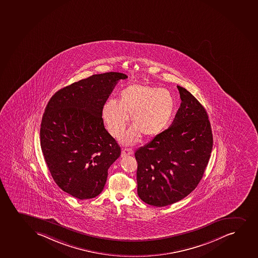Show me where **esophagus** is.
Segmentation results:
<instances>
[{
  "label": "esophagus",
  "mask_w": 258,
  "mask_h": 258,
  "mask_svg": "<svg viewBox=\"0 0 258 258\" xmlns=\"http://www.w3.org/2000/svg\"><path fill=\"white\" fill-rule=\"evenodd\" d=\"M134 150L132 149H123L121 151V157H126L127 155H133Z\"/></svg>",
  "instance_id": "34e87169"
}]
</instances>
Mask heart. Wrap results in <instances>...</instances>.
Masks as SVG:
<instances>
[{
    "label": "heart",
    "mask_w": 258,
    "mask_h": 258,
    "mask_svg": "<svg viewBox=\"0 0 258 258\" xmlns=\"http://www.w3.org/2000/svg\"><path fill=\"white\" fill-rule=\"evenodd\" d=\"M173 94L166 89L133 83L119 93L118 101L109 99L103 104L102 115L109 133L121 137L131 115V127L121 143L132 145L141 135L145 138L156 137L168 126L175 110Z\"/></svg>",
    "instance_id": "heart-1"
}]
</instances>
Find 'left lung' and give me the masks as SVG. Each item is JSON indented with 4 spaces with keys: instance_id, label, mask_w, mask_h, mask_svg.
<instances>
[{
    "instance_id": "1",
    "label": "left lung",
    "mask_w": 258,
    "mask_h": 258,
    "mask_svg": "<svg viewBox=\"0 0 258 258\" xmlns=\"http://www.w3.org/2000/svg\"><path fill=\"white\" fill-rule=\"evenodd\" d=\"M173 123L135 153L137 194L150 206H168L186 197L203 177L212 153V127L206 109L181 86Z\"/></svg>"
}]
</instances>
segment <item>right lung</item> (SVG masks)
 <instances>
[{
    "label": "right lung",
    "mask_w": 258,
    "mask_h": 258,
    "mask_svg": "<svg viewBox=\"0 0 258 258\" xmlns=\"http://www.w3.org/2000/svg\"><path fill=\"white\" fill-rule=\"evenodd\" d=\"M121 73L96 74L57 91L40 125V146L55 183L79 200L102 192L121 149L105 130L102 109Z\"/></svg>",
    "instance_id": "1"
}]
</instances>
